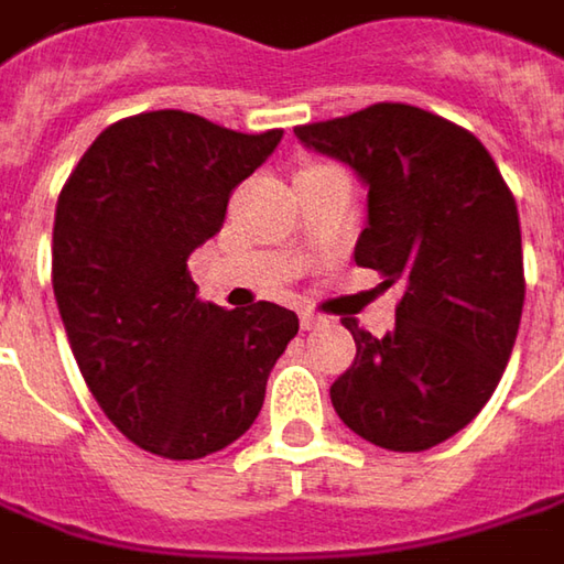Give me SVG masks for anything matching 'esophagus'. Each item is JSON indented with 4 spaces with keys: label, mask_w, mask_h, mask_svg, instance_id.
<instances>
[{
    "label": "esophagus",
    "mask_w": 564,
    "mask_h": 564,
    "mask_svg": "<svg viewBox=\"0 0 564 564\" xmlns=\"http://www.w3.org/2000/svg\"><path fill=\"white\" fill-rule=\"evenodd\" d=\"M317 327H324V317H317V314L304 311V314H302V330H317Z\"/></svg>",
    "instance_id": "esophagus-1"
}]
</instances>
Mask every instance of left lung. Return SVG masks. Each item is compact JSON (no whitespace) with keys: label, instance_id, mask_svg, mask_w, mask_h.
Listing matches in <instances>:
<instances>
[{"label":"left lung","instance_id":"8db88e82","mask_svg":"<svg viewBox=\"0 0 564 564\" xmlns=\"http://www.w3.org/2000/svg\"><path fill=\"white\" fill-rule=\"evenodd\" d=\"M369 188L356 265L401 282L394 330L343 327L356 359L330 384L340 421L391 453H423L478 417L501 382L523 314L517 202L465 128L382 101L295 128Z\"/></svg>","mask_w":564,"mask_h":564}]
</instances>
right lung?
I'll return each instance as SVG.
<instances>
[{
    "mask_svg": "<svg viewBox=\"0 0 564 564\" xmlns=\"http://www.w3.org/2000/svg\"><path fill=\"white\" fill-rule=\"evenodd\" d=\"M282 131L237 134L188 111L105 128L54 218V299L105 417L163 459H202L260 414L275 359L299 334L289 307L198 302L188 257L221 230L227 198Z\"/></svg>",
    "mask_w": 564,
    "mask_h": 564,
    "instance_id": "add662e5",
    "label": "right lung"
}]
</instances>
